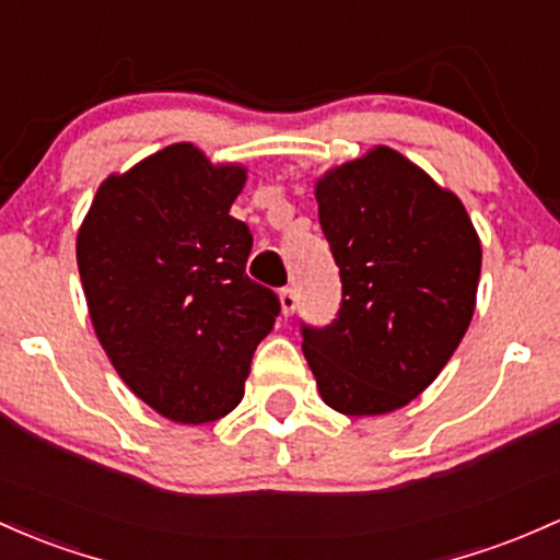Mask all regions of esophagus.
Returning <instances> with one entry per match:
<instances>
[{
    "label": "esophagus",
    "mask_w": 560,
    "mask_h": 560,
    "mask_svg": "<svg viewBox=\"0 0 560 560\" xmlns=\"http://www.w3.org/2000/svg\"><path fill=\"white\" fill-rule=\"evenodd\" d=\"M280 310L282 315H293V310H296V293H293V288H282L280 291Z\"/></svg>",
    "instance_id": "esophagus-1"
}]
</instances>
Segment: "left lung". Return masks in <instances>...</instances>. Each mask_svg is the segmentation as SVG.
Masks as SVG:
<instances>
[{
	"instance_id": "left-lung-1",
	"label": "left lung",
	"mask_w": 560,
	"mask_h": 560,
	"mask_svg": "<svg viewBox=\"0 0 560 560\" xmlns=\"http://www.w3.org/2000/svg\"><path fill=\"white\" fill-rule=\"evenodd\" d=\"M315 197L341 306L330 326H302L304 358L334 411H398L435 382L470 326L478 232L454 191L389 147L330 167Z\"/></svg>"
}]
</instances>
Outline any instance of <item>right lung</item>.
<instances>
[{"instance_id": "right-lung-1", "label": "right lung", "mask_w": 560, "mask_h": 560, "mask_svg": "<svg viewBox=\"0 0 560 560\" xmlns=\"http://www.w3.org/2000/svg\"><path fill=\"white\" fill-rule=\"evenodd\" d=\"M243 165L171 143L98 186L77 264L101 347L136 398L178 424L226 417L280 302L245 275L250 230L230 215Z\"/></svg>"}]
</instances>
